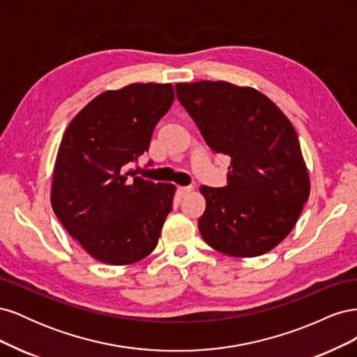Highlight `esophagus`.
<instances>
[{"mask_svg":"<svg viewBox=\"0 0 357 357\" xmlns=\"http://www.w3.org/2000/svg\"><path fill=\"white\" fill-rule=\"evenodd\" d=\"M192 190H193L192 186H178V188H177V192H178L180 197H186L188 193H190Z\"/></svg>","mask_w":357,"mask_h":357,"instance_id":"1","label":"esophagus"}]
</instances>
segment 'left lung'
Listing matches in <instances>:
<instances>
[{"label":"left lung","instance_id":"obj_1","mask_svg":"<svg viewBox=\"0 0 357 357\" xmlns=\"http://www.w3.org/2000/svg\"><path fill=\"white\" fill-rule=\"evenodd\" d=\"M180 104L215 153L231 158L228 185L201 186L204 241L235 257L261 256L294 229L310 177L294 125L264 93L228 82L177 83Z\"/></svg>","mask_w":357,"mask_h":357}]
</instances>
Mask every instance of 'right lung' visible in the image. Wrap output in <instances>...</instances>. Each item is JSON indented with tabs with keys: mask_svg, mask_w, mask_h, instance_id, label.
<instances>
[{
	"mask_svg": "<svg viewBox=\"0 0 357 357\" xmlns=\"http://www.w3.org/2000/svg\"><path fill=\"white\" fill-rule=\"evenodd\" d=\"M172 102L169 83H134L96 96L63 132L52 207L96 261L129 265L155 250L176 188L126 168L147 152L156 123Z\"/></svg>",
	"mask_w": 357,
	"mask_h": 357,
	"instance_id": "add662e5",
	"label": "right lung"
}]
</instances>
